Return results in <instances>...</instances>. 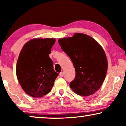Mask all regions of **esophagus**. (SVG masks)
Returning a JSON list of instances; mask_svg holds the SVG:
<instances>
[{"label": "esophagus", "mask_w": 126, "mask_h": 126, "mask_svg": "<svg viewBox=\"0 0 126 126\" xmlns=\"http://www.w3.org/2000/svg\"><path fill=\"white\" fill-rule=\"evenodd\" d=\"M60 76H61V77H63V76H64V73H63V72H61V73H60Z\"/></svg>", "instance_id": "esophagus-1"}]
</instances>
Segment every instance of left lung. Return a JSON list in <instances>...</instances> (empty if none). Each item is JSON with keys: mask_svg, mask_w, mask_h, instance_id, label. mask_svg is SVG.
Here are the masks:
<instances>
[{"mask_svg": "<svg viewBox=\"0 0 126 126\" xmlns=\"http://www.w3.org/2000/svg\"><path fill=\"white\" fill-rule=\"evenodd\" d=\"M58 43L75 67V78L70 87L79 95L94 94L101 87L107 72L104 50L92 37L81 33L59 39Z\"/></svg>", "mask_w": 126, "mask_h": 126, "instance_id": "8db88e82", "label": "left lung"}]
</instances>
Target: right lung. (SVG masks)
<instances>
[{"label":"right lung","mask_w":126,"mask_h":126,"mask_svg":"<svg viewBox=\"0 0 126 126\" xmlns=\"http://www.w3.org/2000/svg\"><path fill=\"white\" fill-rule=\"evenodd\" d=\"M56 39H34L23 46L16 63V73L22 89L33 97L47 94L58 76L49 55Z\"/></svg>","instance_id":"right-lung-1"}]
</instances>
